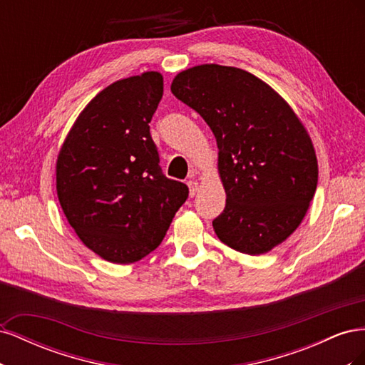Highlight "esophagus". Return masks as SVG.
I'll use <instances>...</instances> for the list:
<instances>
[{
    "instance_id": "1",
    "label": "esophagus",
    "mask_w": 365,
    "mask_h": 365,
    "mask_svg": "<svg viewBox=\"0 0 365 365\" xmlns=\"http://www.w3.org/2000/svg\"><path fill=\"white\" fill-rule=\"evenodd\" d=\"M187 184H189V189H190V196L193 197V196L196 195V192H197V182H196L195 180H189V181H187Z\"/></svg>"
}]
</instances>
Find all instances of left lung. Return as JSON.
Returning <instances> with one entry per match:
<instances>
[{"mask_svg":"<svg viewBox=\"0 0 365 365\" xmlns=\"http://www.w3.org/2000/svg\"><path fill=\"white\" fill-rule=\"evenodd\" d=\"M176 98L213 130L227 193L213 228L236 251L263 254L294 233L317 190L312 141L291 106L259 77L207 63L175 77Z\"/></svg>","mask_w":365,"mask_h":365,"instance_id":"left-lung-1","label":"left lung"}]
</instances>
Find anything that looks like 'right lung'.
<instances>
[{
	"label": "right lung",
	"instance_id": "add662e5",
	"mask_svg": "<svg viewBox=\"0 0 365 365\" xmlns=\"http://www.w3.org/2000/svg\"><path fill=\"white\" fill-rule=\"evenodd\" d=\"M163 97V76L128 77L98 93L59 152L56 190L83 244L113 263H134L155 250L189 187L161 170L149 123Z\"/></svg>",
	"mask_w": 365,
	"mask_h": 365
}]
</instances>
